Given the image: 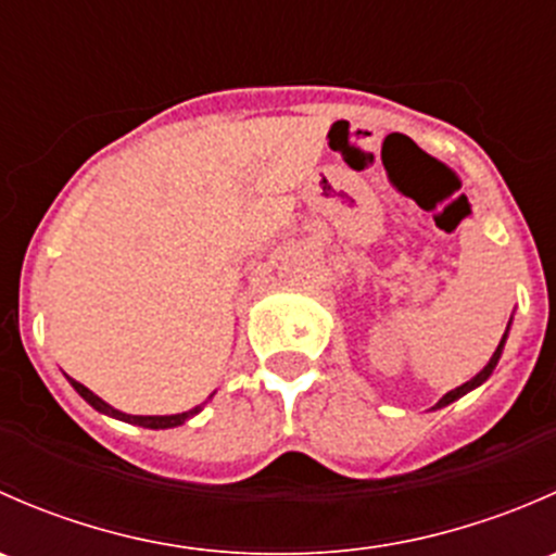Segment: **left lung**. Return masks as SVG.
Wrapping results in <instances>:
<instances>
[{
    "mask_svg": "<svg viewBox=\"0 0 556 556\" xmlns=\"http://www.w3.org/2000/svg\"><path fill=\"white\" fill-rule=\"evenodd\" d=\"M508 330H511V319H508V328H506V333H503V339H501V344H497V350L492 352V357H490V363H486L484 368H481L479 374H476L473 379H470V382H465V384H459V387H454V390H450L446 392L444 397H441L439 403H435L433 408H444V406H450V403H454L457 401V397H463V395H468L470 390H476V387H481L486 382V379L492 377V371H495V366H497V361H501V355H503V346H506V339H508Z\"/></svg>",
    "mask_w": 556,
    "mask_h": 556,
    "instance_id": "8db88e82",
    "label": "left lung"
}]
</instances>
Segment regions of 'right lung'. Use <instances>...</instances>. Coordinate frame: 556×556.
<instances>
[{
	"label": "right lung",
	"mask_w": 556,
	"mask_h": 556,
	"mask_svg": "<svg viewBox=\"0 0 556 556\" xmlns=\"http://www.w3.org/2000/svg\"><path fill=\"white\" fill-rule=\"evenodd\" d=\"M70 379V377H66ZM70 384L75 387L77 390V395L83 397V401L86 403H91L93 408H97V412H102V414H106V417H115V419H121V422H128V425H139V428H150V430H166V428H177V425H185L188 422L190 417H195V414L201 412V408H204V403H201V406H195V408H190V412H182V414H166V417H139V414H126V412H117V408H112L110 403L106 401H102V397L97 395V392H91L88 390L86 384H80V382H75V379H70ZM212 395H215V392H212ZM212 395H210V401H212Z\"/></svg>",
	"instance_id": "add662e5"
}]
</instances>
